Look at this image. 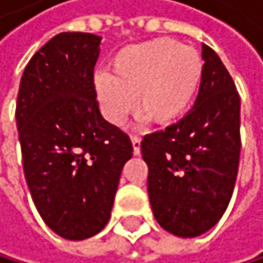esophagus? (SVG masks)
Segmentation results:
<instances>
[{
    "label": "esophagus",
    "instance_id": "1",
    "mask_svg": "<svg viewBox=\"0 0 263 263\" xmlns=\"http://www.w3.org/2000/svg\"><path fill=\"white\" fill-rule=\"evenodd\" d=\"M130 142H133V148H134V155H140V137L139 136H130Z\"/></svg>",
    "mask_w": 263,
    "mask_h": 263
}]
</instances>
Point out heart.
<instances>
[{"label": "heart", "mask_w": 263, "mask_h": 263, "mask_svg": "<svg viewBox=\"0 0 263 263\" xmlns=\"http://www.w3.org/2000/svg\"><path fill=\"white\" fill-rule=\"evenodd\" d=\"M99 72L95 91L104 118L121 126L137 105L155 123L178 120L193 102L203 76L197 50L178 41L159 37L123 48Z\"/></svg>", "instance_id": "b5f03b06"}]
</instances>
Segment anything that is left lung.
I'll return each instance as SVG.
<instances>
[{
	"label": "left lung",
	"instance_id": "left-lung-1",
	"mask_svg": "<svg viewBox=\"0 0 263 263\" xmlns=\"http://www.w3.org/2000/svg\"><path fill=\"white\" fill-rule=\"evenodd\" d=\"M203 76L194 107L140 143L148 165V196L156 221L177 237L213 227L230 202L240 164V96L211 47L203 45Z\"/></svg>",
	"mask_w": 263,
	"mask_h": 263
}]
</instances>
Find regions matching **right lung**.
<instances>
[{"mask_svg": "<svg viewBox=\"0 0 263 263\" xmlns=\"http://www.w3.org/2000/svg\"><path fill=\"white\" fill-rule=\"evenodd\" d=\"M101 37L60 33L22 76L15 118L25 178L44 222L67 240L96 235L110 219L126 133L105 121L95 91Z\"/></svg>", "mask_w": 263, "mask_h": 263, "instance_id": "add662e5", "label": "right lung"}]
</instances>
